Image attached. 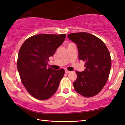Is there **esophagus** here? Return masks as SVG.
<instances>
[{"label":"esophagus","mask_w":125,"mask_h":125,"mask_svg":"<svg viewBox=\"0 0 125 125\" xmlns=\"http://www.w3.org/2000/svg\"><path fill=\"white\" fill-rule=\"evenodd\" d=\"M65 72H66V73H70V71H69L67 70H65Z\"/></svg>","instance_id":"esophagus-1"}]
</instances>
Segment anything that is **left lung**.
Wrapping results in <instances>:
<instances>
[{
    "mask_svg": "<svg viewBox=\"0 0 125 125\" xmlns=\"http://www.w3.org/2000/svg\"><path fill=\"white\" fill-rule=\"evenodd\" d=\"M67 37L77 45L80 60L85 62L84 71H76L74 90L85 97L96 95L108 79L111 67L109 51L100 39L89 33H72Z\"/></svg>",
    "mask_w": 125,
    "mask_h": 125,
    "instance_id": "left-lung-1",
    "label": "left lung"
}]
</instances>
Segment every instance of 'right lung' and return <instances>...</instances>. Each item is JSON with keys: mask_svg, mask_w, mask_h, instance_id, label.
Here are the masks:
<instances>
[{"mask_svg": "<svg viewBox=\"0 0 125 125\" xmlns=\"http://www.w3.org/2000/svg\"><path fill=\"white\" fill-rule=\"evenodd\" d=\"M66 36V34L36 35L22 45L17 66L22 83L35 98L48 99L57 92L64 70L48 68V62Z\"/></svg>", "mask_w": 125, "mask_h": 125, "instance_id": "right-lung-1", "label": "right lung"}]
</instances>
